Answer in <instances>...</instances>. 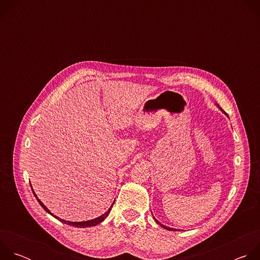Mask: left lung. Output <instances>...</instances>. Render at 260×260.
Here are the masks:
<instances>
[{"mask_svg":"<svg viewBox=\"0 0 260 260\" xmlns=\"http://www.w3.org/2000/svg\"><path fill=\"white\" fill-rule=\"evenodd\" d=\"M215 105H216V106H217V107H218V108H219V110H220V111H221V112H222V113H224V114H225V115H226V113H225V112H224V111H223V110H222V109H221V108H220V107H219V105H217V104H215ZM153 218H154V216H153ZM154 220H155V221H156V222H157V224H159V225H160V226H161V228H164V229H165V230H167V231H175V232H176V231H178V230H176V229H171V228H169V226H166V225H164V224H161V223H160V222H159V221H158V220H156V219H155V218H154ZM179 231H180V230H179Z\"/></svg>","mask_w":260,"mask_h":260,"instance_id":"1","label":"left lung"}]
</instances>
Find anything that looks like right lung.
Segmentation results:
<instances>
[{
  "instance_id": "1",
  "label": "right lung",
  "mask_w": 260,
  "mask_h": 260,
  "mask_svg": "<svg viewBox=\"0 0 260 260\" xmlns=\"http://www.w3.org/2000/svg\"><path fill=\"white\" fill-rule=\"evenodd\" d=\"M30 187H31V184H30ZM31 190H32V193H34V196H35V198L37 199V201L39 202V204L41 205V207L48 213V214H50L51 216H53L54 218H56L57 220H59L60 222H62V223H64V224H68V225H72V226H75V228H90V226H95V225H98L99 223H101V222H103L107 217H108V215H109V213H110V211H111V209H112V207H113V205H114V203L111 205V207L108 209V211H106L103 215H101V216H99V217H96V218H94V219H91V220H88V221H80V222H73V221H68V220H63V219H61V218H59L58 216H55V215H53L47 208H46V206L38 199V197H37V194L35 193V191H34V189H32V187H31ZM115 202V201H114Z\"/></svg>"
}]
</instances>
